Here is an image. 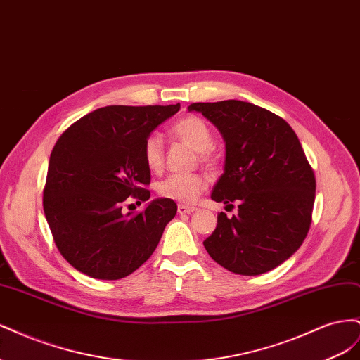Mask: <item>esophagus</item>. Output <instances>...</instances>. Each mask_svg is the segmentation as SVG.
Segmentation results:
<instances>
[{"instance_id": "1", "label": "esophagus", "mask_w": 360, "mask_h": 360, "mask_svg": "<svg viewBox=\"0 0 360 360\" xmlns=\"http://www.w3.org/2000/svg\"><path fill=\"white\" fill-rule=\"evenodd\" d=\"M193 210H195L193 207L184 205V204H179V207H177V212H179L180 214H189V213H192Z\"/></svg>"}]
</instances>
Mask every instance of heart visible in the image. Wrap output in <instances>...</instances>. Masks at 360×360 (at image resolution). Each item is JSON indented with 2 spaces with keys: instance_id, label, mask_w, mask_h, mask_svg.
Instances as JSON below:
<instances>
[{
  "instance_id": "1",
  "label": "heart",
  "mask_w": 360,
  "mask_h": 360,
  "mask_svg": "<svg viewBox=\"0 0 360 360\" xmlns=\"http://www.w3.org/2000/svg\"><path fill=\"white\" fill-rule=\"evenodd\" d=\"M172 135L189 148L198 153V160L205 168H214L216 158L212 153L213 134L202 118L186 115L177 120L172 126ZM143 158L150 171H159L163 167V146L159 134H150L143 146ZM207 186L205 180L198 174L169 176L159 183L158 192L162 198L180 204H192L200 198Z\"/></svg>"
}]
</instances>
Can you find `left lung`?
Segmentation results:
<instances>
[{"instance_id": "1", "label": "left lung", "mask_w": 360, "mask_h": 360, "mask_svg": "<svg viewBox=\"0 0 360 360\" xmlns=\"http://www.w3.org/2000/svg\"><path fill=\"white\" fill-rule=\"evenodd\" d=\"M225 141L224 174L212 200L238 213L217 214L204 240L209 255L237 275L255 276L288 259L307 237L315 176L297 135L284 118L242 101L192 103Z\"/></svg>"}]
</instances>
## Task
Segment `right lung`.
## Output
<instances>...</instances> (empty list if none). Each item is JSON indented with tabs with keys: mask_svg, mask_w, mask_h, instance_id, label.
Wrapping results in <instances>:
<instances>
[{
	"mask_svg": "<svg viewBox=\"0 0 360 360\" xmlns=\"http://www.w3.org/2000/svg\"><path fill=\"white\" fill-rule=\"evenodd\" d=\"M179 110L180 103L99 108L53 146L43 210L60 254L81 274L122 279L155 252L177 204L159 198L139 213H123V205L150 198L144 141Z\"/></svg>",
	"mask_w": 360,
	"mask_h": 360,
	"instance_id": "1",
	"label": "right lung"
}]
</instances>
